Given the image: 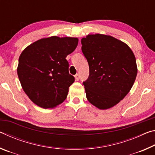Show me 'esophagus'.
Here are the masks:
<instances>
[{
    "label": "esophagus",
    "instance_id": "esophagus-1",
    "mask_svg": "<svg viewBox=\"0 0 155 155\" xmlns=\"http://www.w3.org/2000/svg\"><path fill=\"white\" fill-rule=\"evenodd\" d=\"M74 77H75V80L76 81H78V80H79L80 76H79V74H75Z\"/></svg>",
    "mask_w": 155,
    "mask_h": 155
}]
</instances>
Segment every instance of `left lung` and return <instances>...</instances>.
<instances>
[{"label": "left lung", "instance_id": "8db88e82", "mask_svg": "<svg viewBox=\"0 0 155 155\" xmlns=\"http://www.w3.org/2000/svg\"><path fill=\"white\" fill-rule=\"evenodd\" d=\"M81 50L90 68L83 81L86 97L101 109L114 107L127 96L137 74L134 54L127 44L111 36L88 35Z\"/></svg>", "mask_w": 155, "mask_h": 155}]
</instances>
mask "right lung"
Here are the masks:
<instances>
[{
    "label": "right lung",
    "instance_id": "obj_1",
    "mask_svg": "<svg viewBox=\"0 0 155 155\" xmlns=\"http://www.w3.org/2000/svg\"><path fill=\"white\" fill-rule=\"evenodd\" d=\"M77 38L52 36L35 41L21 53L17 69L23 90L37 105L53 108L67 98L74 82L65 59L77 48Z\"/></svg>",
    "mask_w": 155,
    "mask_h": 155
}]
</instances>
